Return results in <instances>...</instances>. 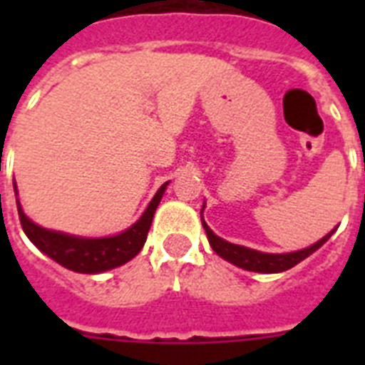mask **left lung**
I'll list each match as a JSON object with an SVG mask.
<instances>
[{"label":"left lung","instance_id":"left-lung-1","mask_svg":"<svg viewBox=\"0 0 365 365\" xmlns=\"http://www.w3.org/2000/svg\"><path fill=\"white\" fill-rule=\"evenodd\" d=\"M206 202L201 208V222L202 228H205L206 235H208V243H210L212 250H214L217 256H221L222 259H227L232 265L240 267L243 270H250V272H261V274H276L283 272V270L292 269L294 265H298L299 261H303L305 257H309L311 254H314L325 241L334 234L336 228L329 232L327 235H324L320 241H316L314 245L307 248H302V250H296V252H285V254H269V252H259V250H254V248L243 247V245H234L230 241L222 240L219 235H215L212 232V228L206 225V221L202 219V210H205Z\"/></svg>","mask_w":365,"mask_h":365}]
</instances>
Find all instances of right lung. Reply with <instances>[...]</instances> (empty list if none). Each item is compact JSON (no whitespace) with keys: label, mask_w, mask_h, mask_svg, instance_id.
I'll list each match as a JSON object with an SVG mask.
<instances>
[{"label":"right lung","mask_w":365,"mask_h":365,"mask_svg":"<svg viewBox=\"0 0 365 365\" xmlns=\"http://www.w3.org/2000/svg\"><path fill=\"white\" fill-rule=\"evenodd\" d=\"M168 185H170V180L157 190V193L150 201L144 214L138 217V221H135L130 228H125L120 234L106 235V237H82V235L49 230V228L36 225L25 215L18 197H16V205H18L19 221H21L25 235L40 252H43L45 256H49L51 259L60 263L66 269L73 270V272L100 274L124 265L143 250L155 210H157ZM14 193L18 195L16 182Z\"/></svg>","instance_id":"1"}]
</instances>
